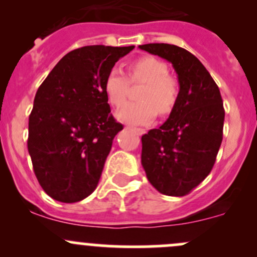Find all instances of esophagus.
I'll use <instances>...</instances> for the list:
<instances>
[{"label": "esophagus", "instance_id": "esophagus-1", "mask_svg": "<svg viewBox=\"0 0 257 257\" xmlns=\"http://www.w3.org/2000/svg\"><path fill=\"white\" fill-rule=\"evenodd\" d=\"M133 129H134V132H137V133L139 134V136L147 133V131H145V129H143V128H133Z\"/></svg>", "mask_w": 257, "mask_h": 257}]
</instances>
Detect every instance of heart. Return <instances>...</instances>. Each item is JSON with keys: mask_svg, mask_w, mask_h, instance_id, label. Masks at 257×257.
<instances>
[{"mask_svg": "<svg viewBox=\"0 0 257 257\" xmlns=\"http://www.w3.org/2000/svg\"><path fill=\"white\" fill-rule=\"evenodd\" d=\"M132 82H145L139 92L141 100L129 102L116 112V118L129 124H148L157 112L169 114L177 104L179 82L169 74L168 66L159 58L144 56L129 67ZM129 78L119 68H112L104 80V92L110 104L119 107L126 99Z\"/></svg>", "mask_w": 257, "mask_h": 257, "instance_id": "1", "label": "heart"}]
</instances>
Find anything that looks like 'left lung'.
<instances>
[{"label":"left lung","mask_w":257,"mask_h":257,"mask_svg":"<svg viewBox=\"0 0 257 257\" xmlns=\"http://www.w3.org/2000/svg\"><path fill=\"white\" fill-rule=\"evenodd\" d=\"M139 48L169 61L180 85L167 121L142 137V165L159 193L184 196L208 177L216 160L225 118L221 94L203 63L186 49L168 43Z\"/></svg>","instance_id":"left-lung-1"}]
</instances>
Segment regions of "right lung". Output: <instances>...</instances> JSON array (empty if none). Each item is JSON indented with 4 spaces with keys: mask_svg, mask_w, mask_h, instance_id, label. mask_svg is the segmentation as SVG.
I'll list each match as a JSON object with an SVG mask.
<instances>
[{
    "mask_svg": "<svg viewBox=\"0 0 257 257\" xmlns=\"http://www.w3.org/2000/svg\"><path fill=\"white\" fill-rule=\"evenodd\" d=\"M134 46H85L67 53L36 93L28 120V153L46 194L77 203L95 190L123 125L104 92L108 72Z\"/></svg>",
    "mask_w": 257,
    "mask_h": 257,
    "instance_id": "add662e5",
    "label": "right lung"
}]
</instances>
